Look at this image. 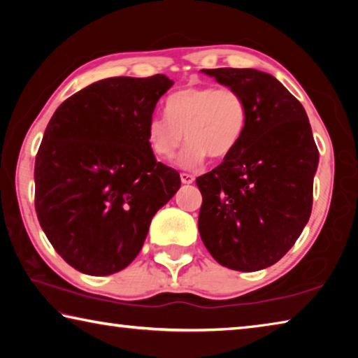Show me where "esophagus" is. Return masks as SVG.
Instances as JSON below:
<instances>
[{
	"mask_svg": "<svg viewBox=\"0 0 358 358\" xmlns=\"http://www.w3.org/2000/svg\"><path fill=\"white\" fill-rule=\"evenodd\" d=\"M180 178H181V183H183V185L194 183V177L191 173H180Z\"/></svg>",
	"mask_w": 358,
	"mask_h": 358,
	"instance_id": "obj_1",
	"label": "esophagus"
}]
</instances>
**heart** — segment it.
Returning a JSON list of instances; mask_svg holds the SVG:
<instances>
[{"label": "heart", "instance_id": "1", "mask_svg": "<svg viewBox=\"0 0 358 358\" xmlns=\"http://www.w3.org/2000/svg\"><path fill=\"white\" fill-rule=\"evenodd\" d=\"M167 117L151 118L147 143L161 161H171L185 137L189 142L178 159L183 169H196L210 156L222 161L234 153L243 136L246 104L234 88L187 87L169 96Z\"/></svg>", "mask_w": 358, "mask_h": 358}]
</instances>
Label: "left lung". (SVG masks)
Returning <instances> with one entry per match:
<instances>
[{"label": "left lung", "mask_w": 358, "mask_h": 358, "mask_svg": "<svg viewBox=\"0 0 358 358\" xmlns=\"http://www.w3.org/2000/svg\"><path fill=\"white\" fill-rule=\"evenodd\" d=\"M203 72L243 96L246 124L234 153L196 180L199 232L217 264L262 270L294 246L310 220L319 151L305 108L273 76Z\"/></svg>", "instance_id": "left-lung-1"}]
</instances>
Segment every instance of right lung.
Instances as JSON below:
<instances>
[{"instance_id": "1", "label": "right lung", "mask_w": 358, "mask_h": 358, "mask_svg": "<svg viewBox=\"0 0 358 358\" xmlns=\"http://www.w3.org/2000/svg\"><path fill=\"white\" fill-rule=\"evenodd\" d=\"M172 85L162 74L104 78L48 121L36 155L34 207L55 251L82 273L126 268L156 211L180 189V173L147 143L148 121Z\"/></svg>"}]
</instances>
